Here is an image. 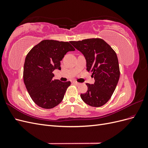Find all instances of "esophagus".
<instances>
[{
	"mask_svg": "<svg viewBox=\"0 0 148 148\" xmlns=\"http://www.w3.org/2000/svg\"><path fill=\"white\" fill-rule=\"evenodd\" d=\"M73 83H74V84H77V85H79V83H78V82H75V81H73Z\"/></svg>",
	"mask_w": 148,
	"mask_h": 148,
	"instance_id": "obj_1",
	"label": "esophagus"
}]
</instances>
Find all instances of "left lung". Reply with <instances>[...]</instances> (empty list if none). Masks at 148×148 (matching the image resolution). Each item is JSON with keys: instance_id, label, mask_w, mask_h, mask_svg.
<instances>
[{"instance_id": "left-lung-1", "label": "left lung", "mask_w": 148, "mask_h": 148, "mask_svg": "<svg viewBox=\"0 0 148 148\" xmlns=\"http://www.w3.org/2000/svg\"><path fill=\"white\" fill-rule=\"evenodd\" d=\"M81 52L86 61V70L92 72L95 83H86L88 91L81 94L82 100L92 107L104 105L118 83L120 69L117 54L108 44L99 38L70 42Z\"/></svg>"}]
</instances>
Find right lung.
<instances>
[{"label": "right lung", "instance_id": "1", "mask_svg": "<svg viewBox=\"0 0 148 148\" xmlns=\"http://www.w3.org/2000/svg\"><path fill=\"white\" fill-rule=\"evenodd\" d=\"M75 49L68 42L44 40L33 47L25 58L23 80L33 101L44 109H52L63 100L70 82L53 79L55 70H61L60 61Z\"/></svg>", "mask_w": 148, "mask_h": 148}]
</instances>
